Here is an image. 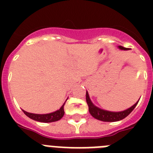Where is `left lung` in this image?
<instances>
[{"mask_svg": "<svg viewBox=\"0 0 153 153\" xmlns=\"http://www.w3.org/2000/svg\"><path fill=\"white\" fill-rule=\"evenodd\" d=\"M118 48L120 50H121V51H129V48H126V47H122V46H119ZM86 102H87V105L89 106V112H90L92 117H94V118L98 120L103 121V122H117V121L123 120L124 118H126L128 115H129V113L134 109V108L136 107L138 102L140 100H139L133 106L128 108L126 110H123V111L111 112L107 111V110H104V109H102L96 106L92 102L87 91L86 93Z\"/></svg>", "mask_w": 153, "mask_h": 153, "instance_id": "left-lung-1", "label": "left lung"}]
</instances>
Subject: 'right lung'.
<instances>
[{"mask_svg":"<svg viewBox=\"0 0 153 153\" xmlns=\"http://www.w3.org/2000/svg\"><path fill=\"white\" fill-rule=\"evenodd\" d=\"M66 101H65V102H66ZM65 102L62 105L61 107L58 109V110H56V111L55 112H53V113H47V114H35V113H28V112L24 111V110H23V112H24V114L26 115V116H27L29 118L32 119V120H36V121H38V122H56V121L60 120V119L63 117V115H64V109H63V107H64Z\"/></svg>","mask_w":153,"mask_h":153,"instance_id":"obj_1","label":"right lung"}]
</instances>
